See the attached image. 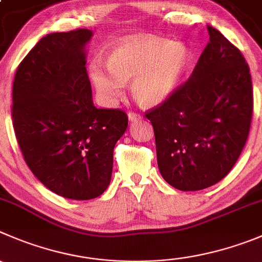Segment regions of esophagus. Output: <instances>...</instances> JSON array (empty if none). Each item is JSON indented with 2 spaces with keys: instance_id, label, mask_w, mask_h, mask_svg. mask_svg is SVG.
<instances>
[{
  "instance_id": "obj_1",
  "label": "esophagus",
  "mask_w": 262,
  "mask_h": 262,
  "mask_svg": "<svg viewBox=\"0 0 262 262\" xmlns=\"http://www.w3.org/2000/svg\"><path fill=\"white\" fill-rule=\"evenodd\" d=\"M127 116H128V119L131 122H135V121H139V119L141 118V116L139 113H135V112H129L128 114H127Z\"/></svg>"
}]
</instances>
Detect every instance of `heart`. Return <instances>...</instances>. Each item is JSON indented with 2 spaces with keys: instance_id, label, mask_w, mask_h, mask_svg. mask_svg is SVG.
Wrapping results in <instances>:
<instances>
[{
  "instance_id": "obj_1",
  "label": "heart",
  "mask_w": 262,
  "mask_h": 262,
  "mask_svg": "<svg viewBox=\"0 0 262 262\" xmlns=\"http://www.w3.org/2000/svg\"><path fill=\"white\" fill-rule=\"evenodd\" d=\"M190 60L186 45L151 36L128 37L112 47L106 66L91 61L89 74L99 98L112 106L131 81L134 98L144 105H157L178 87Z\"/></svg>"
}]
</instances>
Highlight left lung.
I'll use <instances>...</instances> for the list:
<instances>
[{
    "instance_id": "obj_1",
    "label": "left lung",
    "mask_w": 262,
    "mask_h": 262,
    "mask_svg": "<svg viewBox=\"0 0 262 262\" xmlns=\"http://www.w3.org/2000/svg\"><path fill=\"white\" fill-rule=\"evenodd\" d=\"M210 42L188 81L146 112L162 178L183 191L223 180L245 148L253 112L251 73L242 52L207 26Z\"/></svg>"
}]
</instances>
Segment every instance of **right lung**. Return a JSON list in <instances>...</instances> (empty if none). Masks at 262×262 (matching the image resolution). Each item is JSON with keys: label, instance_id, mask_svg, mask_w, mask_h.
<instances>
[{"label": "right lung", "instance_id": "obj_1", "mask_svg": "<svg viewBox=\"0 0 262 262\" xmlns=\"http://www.w3.org/2000/svg\"><path fill=\"white\" fill-rule=\"evenodd\" d=\"M90 29L42 37L17 67L12 124L27 164L64 198H96L111 184L113 150L128 126L119 109H98L86 71Z\"/></svg>", "mask_w": 262, "mask_h": 262}]
</instances>
